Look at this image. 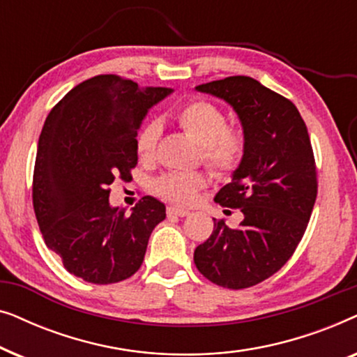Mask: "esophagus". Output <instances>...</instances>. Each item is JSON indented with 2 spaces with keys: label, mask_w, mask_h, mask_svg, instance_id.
<instances>
[{
  "label": "esophagus",
  "mask_w": 357,
  "mask_h": 357,
  "mask_svg": "<svg viewBox=\"0 0 357 357\" xmlns=\"http://www.w3.org/2000/svg\"><path fill=\"white\" fill-rule=\"evenodd\" d=\"M167 214H169V216H178V218H185V216H188L190 211H188V209H183V208H177V206H169V208H167Z\"/></svg>",
  "instance_id": "34e87169"
}]
</instances>
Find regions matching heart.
<instances>
[{"instance_id":"b5f03b06","label":"heart","mask_w":357,"mask_h":357,"mask_svg":"<svg viewBox=\"0 0 357 357\" xmlns=\"http://www.w3.org/2000/svg\"><path fill=\"white\" fill-rule=\"evenodd\" d=\"M182 128L203 146V158L218 175L234 172L243 155V136L238 130L229 128L227 119L218 105L206 100L190 102L178 112ZM162 131L159 121H149L138 131L135 148L141 160H151L155 154ZM208 178L202 172H170L155 182V190L164 198L178 204H192Z\"/></svg>"}]
</instances>
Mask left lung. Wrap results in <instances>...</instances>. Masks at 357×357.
I'll list each match as a JSON object with an SVG mask.
<instances>
[{"label":"left lung","instance_id":"8db88e82","mask_svg":"<svg viewBox=\"0 0 357 357\" xmlns=\"http://www.w3.org/2000/svg\"><path fill=\"white\" fill-rule=\"evenodd\" d=\"M229 104L243 130V155L216 202L238 208L231 227L214 219L209 238L195 248L198 271L229 289L255 286L289 260L304 236L317 198L315 160L307 126L291 100L248 76L195 87Z\"/></svg>","mask_w":357,"mask_h":357}]
</instances>
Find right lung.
Here are the masks:
<instances>
[{"instance_id":"add662e5","label":"right lung","mask_w":357,"mask_h":357,"mask_svg":"<svg viewBox=\"0 0 357 357\" xmlns=\"http://www.w3.org/2000/svg\"><path fill=\"white\" fill-rule=\"evenodd\" d=\"M170 87L100 75L73 87L48 114L33 169V209L47 247L71 275L94 284L133 276L165 206L143 197L131 214L112 206L109 185L138 164L136 135Z\"/></svg>"}]
</instances>
